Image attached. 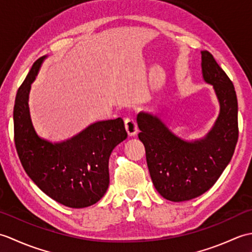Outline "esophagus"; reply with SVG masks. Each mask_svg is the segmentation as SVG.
<instances>
[{"label": "esophagus", "instance_id": "34e87169", "mask_svg": "<svg viewBox=\"0 0 252 252\" xmlns=\"http://www.w3.org/2000/svg\"><path fill=\"white\" fill-rule=\"evenodd\" d=\"M125 126H126V130L127 132V134H129L130 136L135 135L137 131H138L136 122L132 117H126V119H125Z\"/></svg>", "mask_w": 252, "mask_h": 252}]
</instances>
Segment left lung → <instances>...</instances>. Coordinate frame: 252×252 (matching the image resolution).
<instances>
[{"mask_svg": "<svg viewBox=\"0 0 252 252\" xmlns=\"http://www.w3.org/2000/svg\"><path fill=\"white\" fill-rule=\"evenodd\" d=\"M201 69L203 80L213 85L220 103V115L205 138L186 142L157 116L140 112L136 118L155 189L171 201L189 200L210 189L231 161L238 140L233 82L208 51L201 52Z\"/></svg>", "mask_w": 252, "mask_h": 252, "instance_id": "obj_1", "label": "left lung"}]
</instances>
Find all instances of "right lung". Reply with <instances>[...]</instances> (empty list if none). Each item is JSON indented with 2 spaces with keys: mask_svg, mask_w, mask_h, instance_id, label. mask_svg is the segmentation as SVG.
Segmentation results:
<instances>
[{
  "mask_svg": "<svg viewBox=\"0 0 252 252\" xmlns=\"http://www.w3.org/2000/svg\"><path fill=\"white\" fill-rule=\"evenodd\" d=\"M46 56L32 65L16 94L14 140L20 162L39 189L52 199L70 208L97 202L109 185V157L127 133L121 118L98 121L62 143L37 136L29 112V92Z\"/></svg>",
  "mask_w": 252,
  "mask_h": 252,
  "instance_id": "add662e5",
  "label": "right lung"
}]
</instances>
